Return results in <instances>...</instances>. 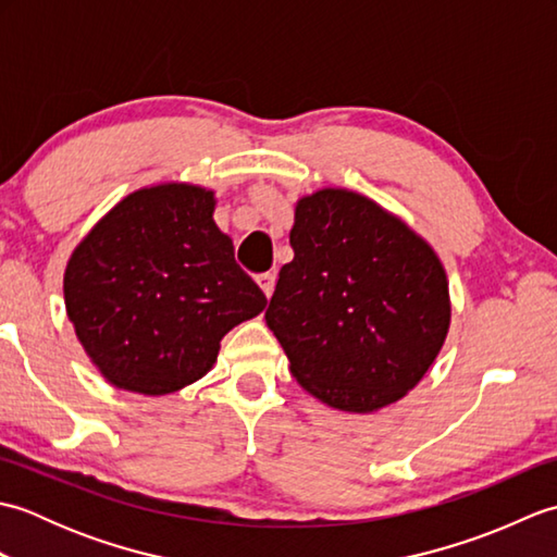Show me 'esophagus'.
I'll use <instances>...</instances> for the list:
<instances>
[{
    "mask_svg": "<svg viewBox=\"0 0 557 557\" xmlns=\"http://www.w3.org/2000/svg\"><path fill=\"white\" fill-rule=\"evenodd\" d=\"M258 287L263 289V294L265 297L270 299L272 297V289H275V275H272V272H263V275H258Z\"/></svg>",
    "mask_w": 557,
    "mask_h": 557,
    "instance_id": "1",
    "label": "esophagus"
}]
</instances>
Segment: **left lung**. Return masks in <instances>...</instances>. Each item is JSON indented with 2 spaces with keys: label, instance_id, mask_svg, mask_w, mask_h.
I'll use <instances>...</instances> for the list:
<instances>
[{
  "label": "left lung",
  "instance_id": "8db88e82",
  "mask_svg": "<svg viewBox=\"0 0 557 557\" xmlns=\"http://www.w3.org/2000/svg\"><path fill=\"white\" fill-rule=\"evenodd\" d=\"M289 244L265 323L292 375L337 411L395 405L449 333L443 260L395 212L339 186L297 200Z\"/></svg>",
  "mask_w": 557,
  "mask_h": 557
}]
</instances>
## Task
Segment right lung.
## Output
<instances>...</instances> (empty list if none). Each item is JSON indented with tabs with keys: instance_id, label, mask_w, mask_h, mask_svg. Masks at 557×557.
Listing matches in <instances>:
<instances>
[{
	"instance_id": "1",
	"label": "right lung",
	"mask_w": 557,
	"mask_h": 557,
	"mask_svg": "<svg viewBox=\"0 0 557 557\" xmlns=\"http://www.w3.org/2000/svg\"><path fill=\"white\" fill-rule=\"evenodd\" d=\"M212 188L162 182L124 196L76 244L66 315L110 385L170 395L200 381L234 325L265 309L212 212Z\"/></svg>"
}]
</instances>
